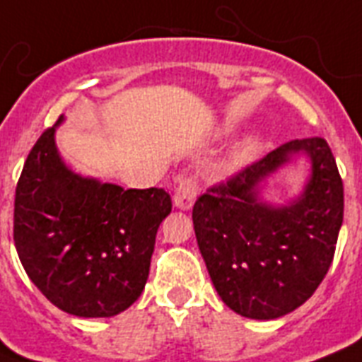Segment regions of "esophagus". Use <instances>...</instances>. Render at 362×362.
<instances>
[{"label":"esophagus","instance_id":"1","mask_svg":"<svg viewBox=\"0 0 362 362\" xmlns=\"http://www.w3.org/2000/svg\"><path fill=\"white\" fill-rule=\"evenodd\" d=\"M197 197V184L192 178H184L175 192V206L180 210H189Z\"/></svg>","mask_w":362,"mask_h":362}]
</instances>
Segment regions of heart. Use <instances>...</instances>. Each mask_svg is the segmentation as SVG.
I'll return each instance as SVG.
<instances>
[{
    "label": "heart",
    "instance_id": "obj_1",
    "mask_svg": "<svg viewBox=\"0 0 362 362\" xmlns=\"http://www.w3.org/2000/svg\"><path fill=\"white\" fill-rule=\"evenodd\" d=\"M263 146V139L257 133H252V135L244 136L240 142H237L235 146L231 148V152L227 153L226 161H223V167L227 170H237L240 169L242 165H246L247 161H252L255 158V153L261 150Z\"/></svg>",
    "mask_w": 362,
    "mask_h": 362
}]
</instances>
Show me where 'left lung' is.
I'll list each match as a JSON object with an SVG mask.
<instances>
[{
  "mask_svg": "<svg viewBox=\"0 0 362 362\" xmlns=\"http://www.w3.org/2000/svg\"><path fill=\"white\" fill-rule=\"evenodd\" d=\"M304 155L301 193L274 205L268 180ZM193 229L221 300L250 320H278L308 300L331 267L344 220V186L325 139L289 141L193 206Z\"/></svg>",
  "mask_w": 362,
  "mask_h": 362,
  "instance_id": "left-lung-1",
  "label": "left lung"
}]
</instances>
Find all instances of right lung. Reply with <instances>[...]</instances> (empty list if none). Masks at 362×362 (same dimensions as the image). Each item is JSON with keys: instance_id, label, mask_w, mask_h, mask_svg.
<instances>
[{"instance_id": "1", "label": "right lung", "mask_w": 362, "mask_h": 362, "mask_svg": "<svg viewBox=\"0 0 362 362\" xmlns=\"http://www.w3.org/2000/svg\"><path fill=\"white\" fill-rule=\"evenodd\" d=\"M64 122L59 116L25 159L14 195V246L25 274L54 306L78 317H112L146 286L170 195L75 173L56 146Z\"/></svg>"}]
</instances>
